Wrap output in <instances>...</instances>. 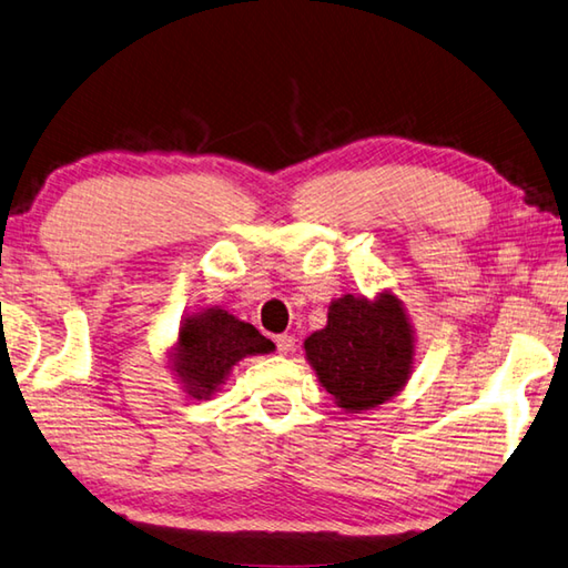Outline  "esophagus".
Instances as JSON below:
<instances>
[{
  "label": "esophagus",
  "mask_w": 568,
  "mask_h": 568,
  "mask_svg": "<svg viewBox=\"0 0 568 568\" xmlns=\"http://www.w3.org/2000/svg\"><path fill=\"white\" fill-rule=\"evenodd\" d=\"M275 347L281 354H291L295 349V337L293 335H277L275 337Z\"/></svg>",
  "instance_id": "34e87169"
}]
</instances>
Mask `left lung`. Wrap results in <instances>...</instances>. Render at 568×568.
I'll use <instances>...</instances> for the list:
<instances>
[{
	"label": "left lung",
	"mask_w": 568,
	"mask_h": 568,
	"mask_svg": "<svg viewBox=\"0 0 568 568\" xmlns=\"http://www.w3.org/2000/svg\"><path fill=\"white\" fill-rule=\"evenodd\" d=\"M305 357L320 384L347 414L382 406L414 372L416 335L392 291L374 300L342 295L329 303L327 325L305 339Z\"/></svg>",
	"instance_id": "left-lung-1"
}]
</instances>
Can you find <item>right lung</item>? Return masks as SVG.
I'll use <instances>...</instances> for the list:
<instances>
[{"mask_svg":"<svg viewBox=\"0 0 568 568\" xmlns=\"http://www.w3.org/2000/svg\"><path fill=\"white\" fill-rule=\"evenodd\" d=\"M273 349L275 344L251 322L233 317L229 310L206 307L182 320L174 347L166 349V359L186 396L211 398L241 359Z\"/></svg>","mask_w":568,"mask_h":568,"instance_id":"1","label":"right lung"}]
</instances>
